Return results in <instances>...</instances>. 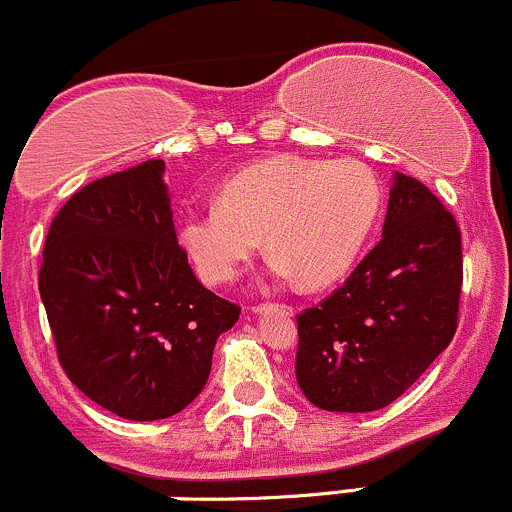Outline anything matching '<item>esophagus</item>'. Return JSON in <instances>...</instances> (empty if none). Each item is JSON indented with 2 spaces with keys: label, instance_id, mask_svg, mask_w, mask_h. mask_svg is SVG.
<instances>
[{
  "label": "esophagus",
  "instance_id": "obj_1",
  "mask_svg": "<svg viewBox=\"0 0 512 512\" xmlns=\"http://www.w3.org/2000/svg\"><path fill=\"white\" fill-rule=\"evenodd\" d=\"M272 308H278V305H272V303H260V305H252V313H267V310ZM283 308H288V305H283ZM290 310V308H288Z\"/></svg>",
  "mask_w": 512,
  "mask_h": 512
}]
</instances>
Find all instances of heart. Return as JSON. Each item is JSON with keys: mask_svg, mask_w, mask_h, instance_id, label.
Returning a JSON list of instances; mask_svg holds the SVG:
<instances>
[{"mask_svg": "<svg viewBox=\"0 0 512 512\" xmlns=\"http://www.w3.org/2000/svg\"><path fill=\"white\" fill-rule=\"evenodd\" d=\"M381 212V184L356 159L275 156L234 174L219 202L181 214L179 237L199 275L232 283L265 234L272 270L308 288L351 270Z\"/></svg>", "mask_w": 512, "mask_h": 512, "instance_id": "b5f03b06", "label": "heart"}]
</instances>
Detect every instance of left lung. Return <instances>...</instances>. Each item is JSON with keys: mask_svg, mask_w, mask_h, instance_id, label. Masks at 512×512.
<instances>
[{"mask_svg": "<svg viewBox=\"0 0 512 512\" xmlns=\"http://www.w3.org/2000/svg\"><path fill=\"white\" fill-rule=\"evenodd\" d=\"M462 234L414 176L396 174L384 234L346 283L298 315L295 376L326 412L399 399L457 331Z\"/></svg>", "mask_w": 512, "mask_h": 512, "instance_id": "left-lung-1", "label": "left lung"}]
</instances>
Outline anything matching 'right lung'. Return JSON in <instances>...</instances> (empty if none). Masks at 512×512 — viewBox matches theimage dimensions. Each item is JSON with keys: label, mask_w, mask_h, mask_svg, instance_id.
<instances>
[{"label": "right lung", "mask_w": 512, "mask_h": 512, "mask_svg": "<svg viewBox=\"0 0 512 512\" xmlns=\"http://www.w3.org/2000/svg\"><path fill=\"white\" fill-rule=\"evenodd\" d=\"M40 298L68 379L131 422L179 414L240 305L204 288L176 240L164 161L95 179L55 214Z\"/></svg>", "instance_id": "1"}]
</instances>
